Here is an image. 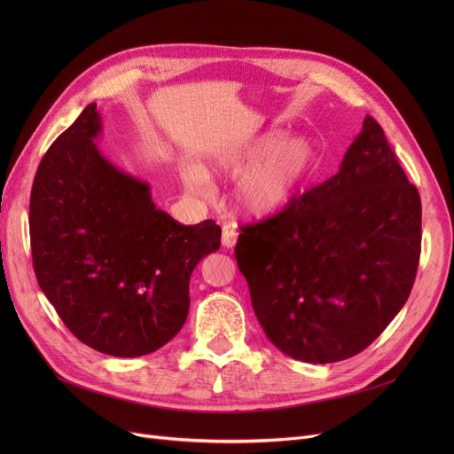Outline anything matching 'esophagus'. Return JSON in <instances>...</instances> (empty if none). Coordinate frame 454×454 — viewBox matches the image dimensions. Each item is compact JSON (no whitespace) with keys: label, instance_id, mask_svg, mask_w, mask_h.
<instances>
[{"label":"esophagus","instance_id":"obj_1","mask_svg":"<svg viewBox=\"0 0 454 454\" xmlns=\"http://www.w3.org/2000/svg\"><path fill=\"white\" fill-rule=\"evenodd\" d=\"M237 237H239V231L233 224H224L223 226V247L233 248L237 243Z\"/></svg>","mask_w":454,"mask_h":454}]
</instances>
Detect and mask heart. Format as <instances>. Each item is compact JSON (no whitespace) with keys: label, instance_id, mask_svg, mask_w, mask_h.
<instances>
[{"label":"heart","instance_id":"b5f03b06","mask_svg":"<svg viewBox=\"0 0 454 454\" xmlns=\"http://www.w3.org/2000/svg\"><path fill=\"white\" fill-rule=\"evenodd\" d=\"M285 137V132H267L223 149L209 163L215 173L233 175L256 161L239 176L233 191L237 206L252 217H267L293 202L315 169V143L309 137ZM184 184L199 195L211 193V182L202 167H189Z\"/></svg>","mask_w":454,"mask_h":454}]
</instances>
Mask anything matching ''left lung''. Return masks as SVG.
Masks as SVG:
<instances>
[{"mask_svg":"<svg viewBox=\"0 0 454 454\" xmlns=\"http://www.w3.org/2000/svg\"><path fill=\"white\" fill-rule=\"evenodd\" d=\"M421 252L416 185L372 115L340 171L241 226L235 259L269 340L296 361L366 349L409 300Z\"/></svg>","mask_w":454,"mask_h":454,"instance_id":"8db88e82","label":"left lung"}]
</instances>
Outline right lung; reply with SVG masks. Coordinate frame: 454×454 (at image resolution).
I'll use <instances>...</instances> for the list:
<instances>
[{
	"instance_id": "obj_1",
	"label": "right lung",
	"mask_w": 454,
	"mask_h": 454,
	"mask_svg": "<svg viewBox=\"0 0 454 454\" xmlns=\"http://www.w3.org/2000/svg\"><path fill=\"white\" fill-rule=\"evenodd\" d=\"M88 105L43 154L31 189L33 267L45 298L86 346L114 356L169 342L189 313V279L221 247L215 221L184 226L158 209L149 184L95 147Z\"/></svg>"
}]
</instances>
